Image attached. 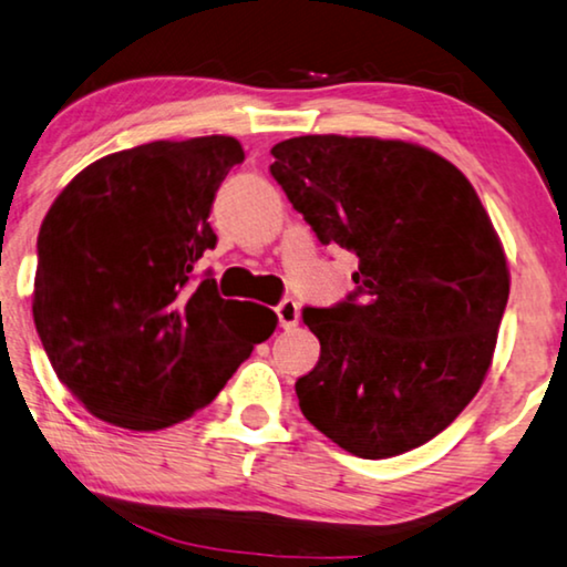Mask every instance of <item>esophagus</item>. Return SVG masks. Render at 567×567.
I'll return each mask as SVG.
<instances>
[{"label":"esophagus","instance_id":"34e87169","mask_svg":"<svg viewBox=\"0 0 567 567\" xmlns=\"http://www.w3.org/2000/svg\"><path fill=\"white\" fill-rule=\"evenodd\" d=\"M276 313H278V324H281L284 329H291L299 324L301 311H299V303H296L293 299H284L281 303H278Z\"/></svg>","mask_w":567,"mask_h":567}]
</instances>
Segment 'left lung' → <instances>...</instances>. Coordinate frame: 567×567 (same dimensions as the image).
I'll use <instances>...</instances> for the list:
<instances>
[{"label": "left lung", "mask_w": 567, "mask_h": 567, "mask_svg": "<svg viewBox=\"0 0 567 567\" xmlns=\"http://www.w3.org/2000/svg\"><path fill=\"white\" fill-rule=\"evenodd\" d=\"M271 154L317 238L360 258L347 301L303 309L321 354L296 380L301 413L362 458L423 446L482 388L509 299L482 199L449 159L400 138L293 136Z\"/></svg>", "instance_id": "left-lung-1"}]
</instances>
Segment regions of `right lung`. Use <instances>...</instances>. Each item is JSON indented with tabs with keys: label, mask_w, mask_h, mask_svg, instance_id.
Segmentation results:
<instances>
[{
	"label": "right lung",
	"mask_w": 567,
	"mask_h": 567,
	"mask_svg": "<svg viewBox=\"0 0 567 567\" xmlns=\"http://www.w3.org/2000/svg\"><path fill=\"white\" fill-rule=\"evenodd\" d=\"M238 138L152 142L75 174L38 235L32 317L60 382L101 421L159 431L220 393L278 317L217 293L195 264L215 248L217 187Z\"/></svg>",
	"instance_id": "1"
}]
</instances>
